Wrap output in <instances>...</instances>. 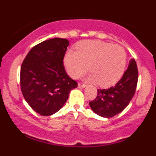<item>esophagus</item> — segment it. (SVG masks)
I'll return each mask as SVG.
<instances>
[{"label": "esophagus", "mask_w": 156, "mask_h": 156, "mask_svg": "<svg viewBox=\"0 0 156 156\" xmlns=\"http://www.w3.org/2000/svg\"><path fill=\"white\" fill-rule=\"evenodd\" d=\"M78 88L83 89V88H85V87H86V85L83 83H78Z\"/></svg>", "instance_id": "obj_1"}]
</instances>
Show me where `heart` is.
<instances>
[{
    "label": "heart",
    "mask_w": 156,
    "mask_h": 156,
    "mask_svg": "<svg viewBox=\"0 0 156 156\" xmlns=\"http://www.w3.org/2000/svg\"><path fill=\"white\" fill-rule=\"evenodd\" d=\"M76 49L67 51L64 57L66 70L73 78H78L89 68L92 73L86 79L106 87L122 76L126 53L121 46L100 40H85L77 44Z\"/></svg>",
    "instance_id": "b5f03b06"
}]
</instances>
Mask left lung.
Here are the masks:
<instances>
[{
  "label": "left lung",
  "instance_id": "1",
  "mask_svg": "<svg viewBox=\"0 0 156 156\" xmlns=\"http://www.w3.org/2000/svg\"><path fill=\"white\" fill-rule=\"evenodd\" d=\"M138 69L131 58L122 77L114 87L98 89L97 98L89 102L91 109L102 117L110 118L122 112L133 98L136 89Z\"/></svg>",
  "mask_w": 156,
  "mask_h": 156
}]
</instances>
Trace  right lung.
Returning <instances> with one entry per match:
<instances>
[{"mask_svg":"<svg viewBox=\"0 0 156 156\" xmlns=\"http://www.w3.org/2000/svg\"><path fill=\"white\" fill-rule=\"evenodd\" d=\"M69 42L53 38L28 52L20 69L21 91L34 112L51 116L60 110L78 83L64 69L63 59Z\"/></svg>","mask_w":156,"mask_h":156,"instance_id":"obj_1","label":"right lung"}]
</instances>
